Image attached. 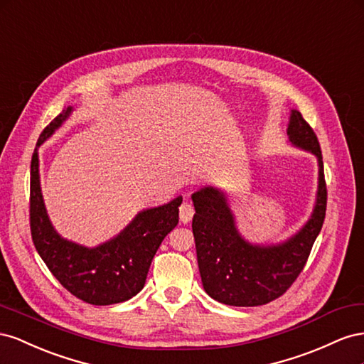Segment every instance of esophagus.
<instances>
[{
    "instance_id": "obj_1",
    "label": "esophagus",
    "mask_w": 364,
    "mask_h": 364,
    "mask_svg": "<svg viewBox=\"0 0 364 364\" xmlns=\"http://www.w3.org/2000/svg\"><path fill=\"white\" fill-rule=\"evenodd\" d=\"M193 213H195V210H193V205L191 203H183L180 205V221L183 224L191 223V220L193 218Z\"/></svg>"
}]
</instances>
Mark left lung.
I'll use <instances>...</instances> for the list:
<instances>
[{"instance_id":"8db88e82","label":"left lung","mask_w":364,"mask_h":364,"mask_svg":"<svg viewBox=\"0 0 364 364\" xmlns=\"http://www.w3.org/2000/svg\"><path fill=\"white\" fill-rule=\"evenodd\" d=\"M289 141L318 159V191L314 212L305 227L277 245H252L235 227L225 195L204 188L192 195V232L205 293L232 306H259L287 293L302 273L326 215V181L316 132L299 111L288 124Z\"/></svg>"}]
</instances>
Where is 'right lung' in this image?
<instances>
[{"mask_svg": "<svg viewBox=\"0 0 364 364\" xmlns=\"http://www.w3.org/2000/svg\"><path fill=\"white\" fill-rule=\"evenodd\" d=\"M71 108L62 111L41 132L36 146L60 127ZM183 198L143 210L114 240L96 248L70 242L51 225L39 186L38 152L30 164V232L39 256L60 285L96 306L120 304L136 296L146 282L152 259L168 233L178 224Z\"/></svg>", "mask_w": 364, "mask_h": 364, "instance_id": "right-lung-1", "label": "right lung"}]
</instances>
